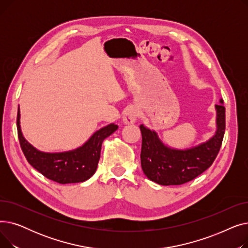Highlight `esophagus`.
<instances>
[{"instance_id": "1", "label": "esophagus", "mask_w": 248, "mask_h": 248, "mask_svg": "<svg viewBox=\"0 0 248 248\" xmlns=\"http://www.w3.org/2000/svg\"><path fill=\"white\" fill-rule=\"evenodd\" d=\"M139 112L137 108H129L125 110L124 116H123V122L126 124H133L137 122Z\"/></svg>"}]
</instances>
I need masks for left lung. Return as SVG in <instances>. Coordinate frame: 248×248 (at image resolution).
Segmentation results:
<instances>
[{"label": "left lung", "instance_id": "obj_1", "mask_svg": "<svg viewBox=\"0 0 248 248\" xmlns=\"http://www.w3.org/2000/svg\"><path fill=\"white\" fill-rule=\"evenodd\" d=\"M215 135L202 144L186 150L166 146L155 131L140 124V164L145 175L160 185H182L205 172L216 159L225 133L223 100L215 106Z\"/></svg>", "mask_w": 248, "mask_h": 248}]
</instances>
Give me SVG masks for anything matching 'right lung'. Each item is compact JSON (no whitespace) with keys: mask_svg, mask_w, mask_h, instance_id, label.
Returning <instances> with one entry per match:
<instances>
[{"mask_svg":"<svg viewBox=\"0 0 248 248\" xmlns=\"http://www.w3.org/2000/svg\"><path fill=\"white\" fill-rule=\"evenodd\" d=\"M119 128L110 124L95 132L85 144L73 151L45 153L38 151L23 137L20 126V108L17 115V129L21 149L28 163L46 178L59 184L79 183L93 176L97 168L103 140Z\"/></svg>","mask_w":248,"mask_h":248,"instance_id":"add662e5","label":"right lung"}]
</instances>
